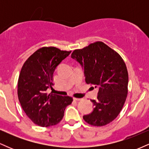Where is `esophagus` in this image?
I'll return each instance as SVG.
<instances>
[{"mask_svg": "<svg viewBox=\"0 0 149 149\" xmlns=\"http://www.w3.org/2000/svg\"><path fill=\"white\" fill-rule=\"evenodd\" d=\"M82 99H79V98H76V97H74V98H73V100H75V101H80Z\"/></svg>", "mask_w": 149, "mask_h": 149, "instance_id": "obj_1", "label": "esophagus"}]
</instances>
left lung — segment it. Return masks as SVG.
I'll list each match as a JSON object with an SVG mask.
<instances>
[{"label":"left lung","mask_w":149,"mask_h":149,"mask_svg":"<svg viewBox=\"0 0 149 149\" xmlns=\"http://www.w3.org/2000/svg\"><path fill=\"white\" fill-rule=\"evenodd\" d=\"M71 57L84 67L85 82L99 88L97 100H91L93 111L83 116L84 120L97 127L111 123L121 111L127 96L128 72L124 60L102 41L75 49Z\"/></svg>","instance_id":"obj_1"}]
</instances>
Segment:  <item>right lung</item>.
<instances>
[{
  "label": "right lung",
  "mask_w": 149,
  "mask_h": 149,
  "mask_svg": "<svg viewBox=\"0 0 149 149\" xmlns=\"http://www.w3.org/2000/svg\"><path fill=\"white\" fill-rule=\"evenodd\" d=\"M71 51L42 47L33 53L22 66L18 79V99L31 121L41 127L55 125L62 120L73 97L47 93L52 88L56 67Z\"/></svg>",
  "instance_id": "1"
}]
</instances>
